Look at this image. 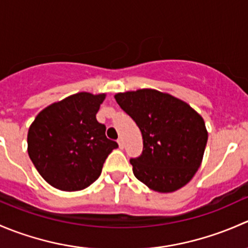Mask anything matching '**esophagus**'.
I'll return each mask as SVG.
<instances>
[{"mask_svg": "<svg viewBox=\"0 0 248 248\" xmlns=\"http://www.w3.org/2000/svg\"><path fill=\"white\" fill-rule=\"evenodd\" d=\"M117 142H119V147H120V149H124V139H122V138H119V140H117Z\"/></svg>", "mask_w": 248, "mask_h": 248, "instance_id": "obj_1", "label": "esophagus"}]
</instances>
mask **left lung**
<instances>
[{
    "label": "left lung",
    "mask_w": 248,
    "mask_h": 248,
    "mask_svg": "<svg viewBox=\"0 0 248 248\" xmlns=\"http://www.w3.org/2000/svg\"><path fill=\"white\" fill-rule=\"evenodd\" d=\"M115 99L141 132V155L129 161L134 176L161 193L189 182L207 142L201 115L181 99L152 89L117 93Z\"/></svg>",
    "instance_id": "1"
}]
</instances>
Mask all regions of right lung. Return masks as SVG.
<instances>
[{
	"instance_id": "1",
	"label": "right lung",
	"mask_w": 248,
	"mask_h": 248,
	"mask_svg": "<svg viewBox=\"0 0 248 248\" xmlns=\"http://www.w3.org/2000/svg\"><path fill=\"white\" fill-rule=\"evenodd\" d=\"M104 98V93H76L42 110L30 127V158L55 188L72 192L89 187L119 147L96 119Z\"/></svg>"
}]
</instances>
